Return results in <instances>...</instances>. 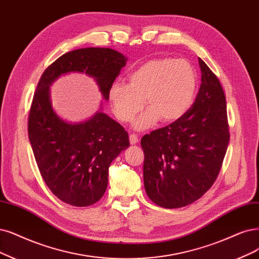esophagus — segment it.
Segmentation results:
<instances>
[{
	"instance_id": "obj_1",
	"label": "esophagus",
	"mask_w": 259,
	"mask_h": 259,
	"mask_svg": "<svg viewBox=\"0 0 259 259\" xmlns=\"http://www.w3.org/2000/svg\"><path fill=\"white\" fill-rule=\"evenodd\" d=\"M129 142H130V144H137V143L139 142V138H138V136L136 135V133H131V135L129 136Z\"/></svg>"
}]
</instances>
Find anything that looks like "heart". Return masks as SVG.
Masks as SVG:
<instances>
[{"label":"heart","mask_w":259,"mask_h":259,"mask_svg":"<svg viewBox=\"0 0 259 259\" xmlns=\"http://www.w3.org/2000/svg\"><path fill=\"white\" fill-rule=\"evenodd\" d=\"M195 70L186 60H151L129 75V84L115 82L109 98L112 110L121 122H128L145 105L148 109L136 121L137 129H146L158 119L173 122L192 105L196 91Z\"/></svg>","instance_id":"heart-1"}]
</instances>
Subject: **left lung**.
Instances as JSON below:
<instances>
[{
	"mask_svg": "<svg viewBox=\"0 0 259 259\" xmlns=\"http://www.w3.org/2000/svg\"><path fill=\"white\" fill-rule=\"evenodd\" d=\"M202 84L188 112L141 140L144 186L163 208L192 204L211 188L229 142L226 100L218 76L198 59Z\"/></svg>",
	"mask_w": 259,
	"mask_h": 259,
	"instance_id": "8db88e82",
	"label": "left lung"
}]
</instances>
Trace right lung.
Segmentation results:
<instances>
[{"instance_id": "right-lung-1", "label": "right lung", "mask_w": 259, "mask_h": 259, "mask_svg": "<svg viewBox=\"0 0 259 259\" xmlns=\"http://www.w3.org/2000/svg\"><path fill=\"white\" fill-rule=\"evenodd\" d=\"M127 59L110 48H84L65 53L44 71L28 113L27 131L40 175L64 203L91 206L103 196L111 162L129 146L128 133L107 114L83 122L61 119L50 102L49 86L61 74L85 72L97 81L105 100Z\"/></svg>"}]
</instances>
